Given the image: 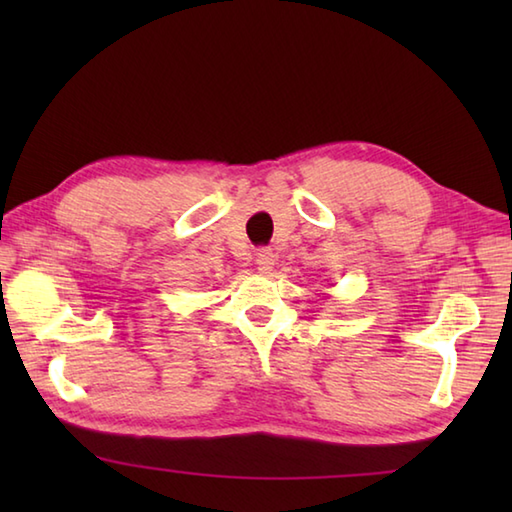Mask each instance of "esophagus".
<instances>
[{
	"label": "esophagus",
	"instance_id": "1",
	"mask_svg": "<svg viewBox=\"0 0 512 512\" xmlns=\"http://www.w3.org/2000/svg\"><path fill=\"white\" fill-rule=\"evenodd\" d=\"M255 264L259 268V273H270V270H273V266H275L273 248H266V246L259 248L255 253Z\"/></svg>",
	"mask_w": 512,
	"mask_h": 512
}]
</instances>
